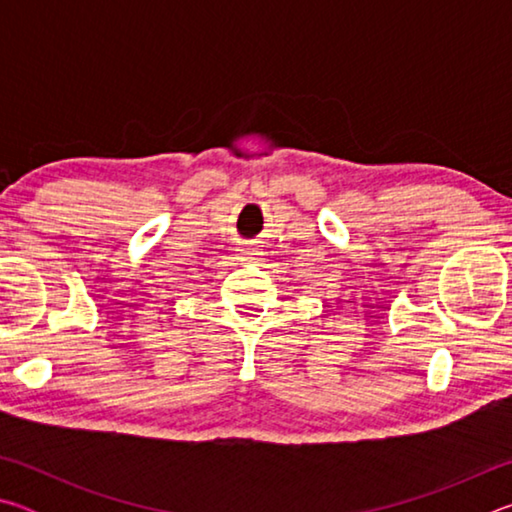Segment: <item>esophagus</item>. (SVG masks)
<instances>
[{
    "instance_id": "34e87169",
    "label": "esophagus",
    "mask_w": 512,
    "mask_h": 512,
    "mask_svg": "<svg viewBox=\"0 0 512 512\" xmlns=\"http://www.w3.org/2000/svg\"><path fill=\"white\" fill-rule=\"evenodd\" d=\"M239 259H244V262H250V259H255V250L244 246V248L239 250Z\"/></svg>"
}]
</instances>
